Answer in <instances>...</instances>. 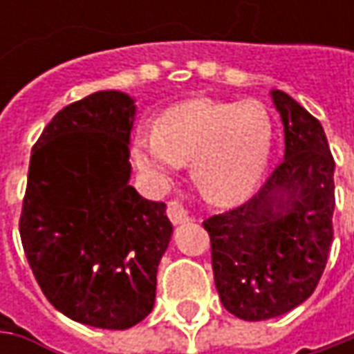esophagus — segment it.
<instances>
[{"mask_svg": "<svg viewBox=\"0 0 354 354\" xmlns=\"http://www.w3.org/2000/svg\"><path fill=\"white\" fill-rule=\"evenodd\" d=\"M167 214H169V221L173 225H185V223L191 221L189 211L185 209L181 203H177V201H171L169 205H167Z\"/></svg>", "mask_w": 354, "mask_h": 354, "instance_id": "obj_1", "label": "esophagus"}]
</instances>
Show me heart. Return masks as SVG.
I'll use <instances>...</instances> for the list:
<instances>
[{"label": "heart", "mask_w": 354, "mask_h": 354, "mask_svg": "<svg viewBox=\"0 0 354 354\" xmlns=\"http://www.w3.org/2000/svg\"><path fill=\"white\" fill-rule=\"evenodd\" d=\"M272 140V120L260 102L195 98L169 108L156 129H140L133 157L157 187L191 163V177L205 197L234 203L262 181Z\"/></svg>", "instance_id": "obj_1"}]
</instances>
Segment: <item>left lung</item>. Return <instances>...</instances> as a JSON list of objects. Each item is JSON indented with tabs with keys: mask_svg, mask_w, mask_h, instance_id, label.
Masks as SVG:
<instances>
[{
	"mask_svg": "<svg viewBox=\"0 0 354 354\" xmlns=\"http://www.w3.org/2000/svg\"><path fill=\"white\" fill-rule=\"evenodd\" d=\"M286 138L264 187L203 226L226 311L244 321L283 315L319 283L333 242L335 161L319 120L281 90L270 92Z\"/></svg>",
	"mask_w": 354,
	"mask_h": 354,
	"instance_id": "left-lung-1",
	"label": "left lung"
}]
</instances>
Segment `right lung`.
<instances>
[{
    "mask_svg": "<svg viewBox=\"0 0 354 354\" xmlns=\"http://www.w3.org/2000/svg\"><path fill=\"white\" fill-rule=\"evenodd\" d=\"M136 100L100 90L68 104L31 151L19 232L27 262L62 315L129 329L156 304L157 266L173 226L165 203L131 185Z\"/></svg>",
    "mask_w": 354,
    "mask_h": 354,
    "instance_id": "1",
    "label": "right lung"
}]
</instances>
